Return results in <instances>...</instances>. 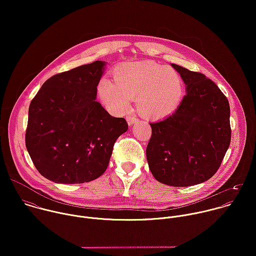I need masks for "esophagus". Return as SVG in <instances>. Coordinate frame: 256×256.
<instances>
[{"instance_id":"obj_1","label":"esophagus","mask_w":256,"mask_h":256,"mask_svg":"<svg viewBox=\"0 0 256 256\" xmlns=\"http://www.w3.org/2000/svg\"><path fill=\"white\" fill-rule=\"evenodd\" d=\"M126 120H128V124H130V126H132V124H136L138 120V118H136V116H126Z\"/></svg>"}]
</instances>
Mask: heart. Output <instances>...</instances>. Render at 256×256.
I'll return each mask as SVG.
<instances>
[{
  "mask_svg": "<svg viewBox=\"0 0 256 256\" xmlns=\"http://www.w3.org/2000/svg\"><path fill=\"white\" fill-rule=\"evenodd\" d=\"M178 72L154 62H126L114 72V82L100 80L98 94L109 110L124 114L128 99L136 98L138 110L146 118L159 120L173 114L184 97Z\"/></svg>",
  "mask_w": 256,
  "mask_h": 256,
  "instance_id": "1",
  "label": "heart"
}]
</instances>
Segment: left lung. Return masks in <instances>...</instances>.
Returning a JSON list of instances; mask_svg holds the SVG:
<instances>
[{
    "mask_svg": "<svg viewBox=\"0 0 256 256\" xmlns=\"http://www.w3.org/2000/svg\"><path fill=\"white\" fill-rule=\"evenodd\" d=\"M186 85L177 110L151 122L146 150L153 176L170 186H192L220 168L231 142L230 105L210 79L172 64Z\"/></svg>",
    "mask_w": 256,
    "mask_h": 256,
    "instance_id": "8db88e82",
    "label": "left lung"
}]
</instances>
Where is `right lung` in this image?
<instances>
[{
	"label": "right lung",
	"instance_id": "obj_1",
	"mask_svg": "<svg viewBox=\"0 0 256 256\" xmlns=\"http://www.w3.org/2000/svg\"><path fill=\"white\" fill-rule=\"evenodd\" d=\"M104 66L96 60L50 77L29 105L27 151L38 172L56 184L100 177L128 128L95 100Z\"/></svg>",
	"mask_w": 256,
	"mask_h": 256
}]
</instances>
